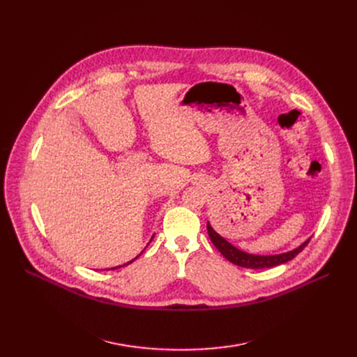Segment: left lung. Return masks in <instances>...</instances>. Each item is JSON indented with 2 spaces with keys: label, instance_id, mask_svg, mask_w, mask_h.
<instances>
[{
  "label": "left lung",
  "instance_id": "8db88e82",
  "mask_svg": "<svg viewBox=\"0 0 357 357\" xmlns=\"http://www.w3.org/2000/svg\"><path fill=\"white\" fill-rule=\"evenodd\" d=\"M207 230H208V236L211 238V241L214 243V246L220 250V253L226 257L227 260H230L231 264L241 266V268H249V269H266V268H275L282 264H287V261L292 260L298 253H301L304 250V248L308 245L310 240L304 241L301 246L287 252V253H280V255H271V256H259V255H249L246 252H241L237 248H234L233 245L222 238L218 233H215V230L210 226V222H207Z\"/></svg>",
  "mask_w": 357,
  "mask_h": 357
}]
</instances>
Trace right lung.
Masks as SVG:
<instances>
[{"label":"right lung","instance_id":"right-lung-1","mask_svg":"<svg viewBox=\"0 0 357 357\" xmlns=\"http://www.w3.org/2000/svg\"><path fill=\"white\" fill-rule=\"evenodd\" d=\"M135 260V259H133ZM133 260H131V261H133ZM131 261H128V264H131ZM128 264H126V265H128ZM126 265H123V266H126ZM117 268H121V266H116V268H111V269H117Z\"/></svg>","mask_w":357,"mask_h":357}]
</instances>
